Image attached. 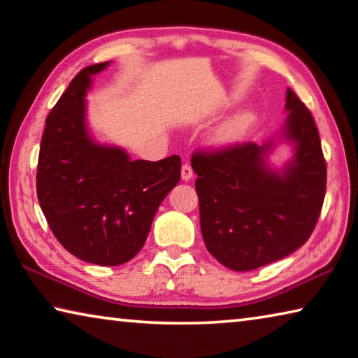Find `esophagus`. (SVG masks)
I'll list each match as a JSON object with an SVG mask.
<instances>
[{
	"instance_id": "34e87169",
	"label": "esophagus",
	"mask_w": 358,
	"mask_h": 358,
	"mask_svg": "<svg viewBox=\"0 0 358 358\" xmlns=\"http://www.w3.org/2000/svg\"><path fill=\"white\" fill-rule=\"evenodd\" d=\"M192 177V169L189 164H183V167H181V178H183L185 181L191 180Z\"/></svg>"
}]
</instances>
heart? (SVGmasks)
Returning <instances> with one entry per match:
<instances>
[{
  "mask_svg": "<svg viewBox=\"0 0 358 358\" xmlns=\"http://www.w3.org/2000/svg\"><path fill=\"white\" fill-rule=\"evenodd\" d=\"M248 124H250V116L248 115H239L229 119L228 122L223 124V126L215 132V141L220 145L232 143V141H236L243 132H245Z\"/></svg>",
  "mask_w": 358,
  "mask_h": 358,
  "instance_id": "b5f03b06",
  "label": "heart"
}]
</instances>
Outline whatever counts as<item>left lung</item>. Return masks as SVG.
Listing matches in <instances>:
<instances>
[{
	"label": "left lung",
	"mask_w": 358,
	"mask_h": 358,
	"mask_svg": "<svg viewBox=\"0 0 358 358\" xmlns=\"http://www.w3.org/2000/svg\"><path fill=\"white\" fill-rule=\"evenodd\" d=\"M287 140L296 152L282 175L266 166L272 143L253 141L196 150L201 231L207 250L232 271H252L298 250L319 221L327 162L319 130L292 89L287 90Z\"/></svg>",
	"instance_id": "8db88e82"
}]
</instances>
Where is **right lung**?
Instances as JSON below:
<instances>
[{
	"label": "right lung",
	"instance_id": "right-lung-1",
	"mask_svg": "<svg viewBox=\"0 0 358 358\" xmlns=\"http://www.w3.org/2000/svg\"><path fill=\"white\" fill-rule=\"evenodd\" d=\"M108 62L73 78L46 117L36 192L44 217L65 250L99 266L127 263L145 245L152 218L180 181L181 159L132 161L90 140L86 90Z\"/></svg>",
	"mask_w": 358,
	"mask_h": 358
}]
</instances>
